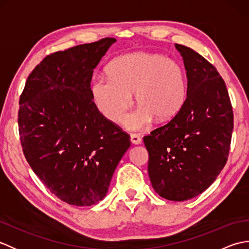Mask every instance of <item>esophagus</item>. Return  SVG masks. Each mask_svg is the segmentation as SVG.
<instances>
[{
  "instance_id": "obj_1",
  "label": "esophagus",
  "mask_w": 249,
  "mask_h": 249,
  "mask_svg": "<svg viewBox=\"0 0 249 249\" xmlns=\"http://www.w3.org/2000/svg\"><path fill=\"white\" fill-rule=\"evenodd\" d=\"M130 140L134 144H140L141 143V137L138 134H130Z\"/></svg>"
}]
</instances>
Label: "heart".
<instances>
[{
  "label": "heart",
  "instance_id": "1",
  "mask_svg": "<svg viewBox=\"0 0 249 249\" xmlns=\"http://www.w3.org/2000/svg\"><path fill=\"white\" fill-rule=\"evenodd\" d=\"M108 76H94L91 91L102 114L119 123L127 111L131 95L138 105L125 120L130 129H141L152 118L172 119L186 99V76L177 62L151 52H133L110 63Z\"/></svg>",
  "mask_w": 249,
  "mask_h": 249
}]
</instances>
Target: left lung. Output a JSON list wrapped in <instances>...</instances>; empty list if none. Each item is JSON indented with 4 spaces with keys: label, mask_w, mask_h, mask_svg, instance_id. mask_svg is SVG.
I'll return each mask as SVG.
<instances>
[{
    "label": "left lung",
    "mask_w": 249,
    "mask_h": 249,
    "mask_svg": "<svg viewBox=\"0 0 249 249\" xmlns=\"http://www.w3.org/2000/svg\"><path fill=\"white\" fill-rule=\"evenodd\" d=\"M183 56L187 96L167 124L143 137L147 171L160 197L192 199L203 193L228 160L233 111L224 79L198 52L176 44Z\"/></svg>",
    "instance_id": "8db88e82"
}]
</instances>
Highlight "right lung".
I'll use <instances>...</instances> for the list:
<instances>
[{
    "mask_svg": "<svg viewBox=\"0 0 249 249\" xmlns=\"http://www.w3.org/2000/svg\"><path fill=\"white\" fill-rule=\"evenodd\" d=\"M112 37L47 55L28 77L19 100L20 142L26 161L64 202L86 206L108 192L130 137L93 102L94 68Z\"/></svg>",
    "mask_w": 249,
    "mask_h": 249,
    "instance_id": "1",
    "label": "right lung"
}]
</instances>
